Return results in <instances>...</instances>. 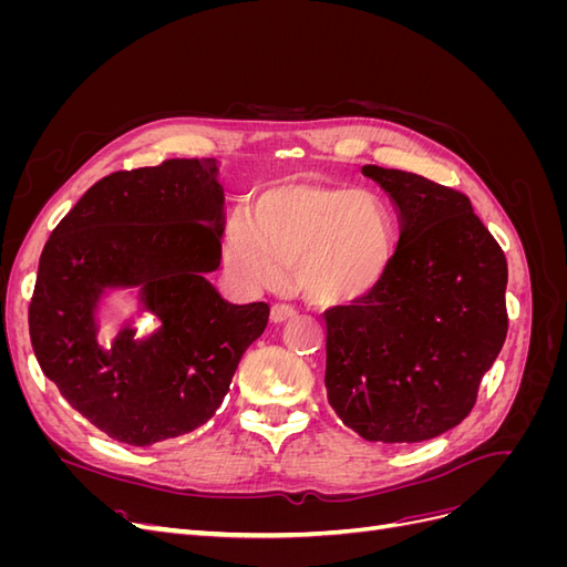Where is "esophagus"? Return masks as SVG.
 Segmentation results:
<instances>
[{"instance_id":"1","label":"esophagus","mask_w":567,"mask_h":567,"mask_svg":"<svg viewBox=\"0 0 567 567\" xmlns=\"http://www.w3.org/2000/svg\"><path fill=\"white\" fill-rule=\"evenodd\" d=\"M293 315H296V310H293V307H288V305H274L271 307V321L274 323H281V321L293 317Z\"/></svg>"}]
</instances>
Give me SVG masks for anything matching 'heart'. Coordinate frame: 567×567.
<instances>
[{
  "instance_id": "1",
  "label": "heart",
  "mask_w": 567,
  "mask_h": 567,
  "mask_svg": "<svg viewBox=\"0 0 567 567\" xmlns=\"http://www.w3.org/2000/svg\"><path fill=\"white\" fill-rule=\"evenodd\" d=\"M398 250L388 203L352 186L288 182L269 186L252 210L236 208L225 229V267L248 290L277 286L293 262V284L319 305L371 296Z\"/></svg>"
}]
</instances>
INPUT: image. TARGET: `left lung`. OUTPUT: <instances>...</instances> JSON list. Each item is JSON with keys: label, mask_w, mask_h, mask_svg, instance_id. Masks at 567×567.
Masks as SVG:
<instances>
[{"label": "left lung", "mask_w": 567, "mask_h": 567, "mask_svg": "<svg viewBox=\"0 0 567 567\" xmlns=\"http://www.w3.org/2000/svg\"><path fill=\"white\" fill-rule=\"evenodd\" d=\"M400 210L383 284L326 310V390L369 442H423L471 414L506 331L508 267L466 194L364 165Z\"/></svg>", "instance_id": "8db88e82"}]
</instances>
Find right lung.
<instances>
[{
  "mask_svg": "<svg viewBox=\"0 0 567 567\" xmlns=\"http://www.w3.org/2000/svg\"><path fill=\"white\" fill-rule=\"evenodd\" d=\"M213 158H173L99 179L51 231L28 323L38 362L63 400L109 437L148 447L215 416L267 302L231 305L205 274L221 260L225 192ZM143 288L159 331L95 342L106 287Z\"/></svg>",
  "mask_w": 567,
  "mask_h": 567,
  "instance_id": "1",
  "label": "right lung"
}]
</instances>
